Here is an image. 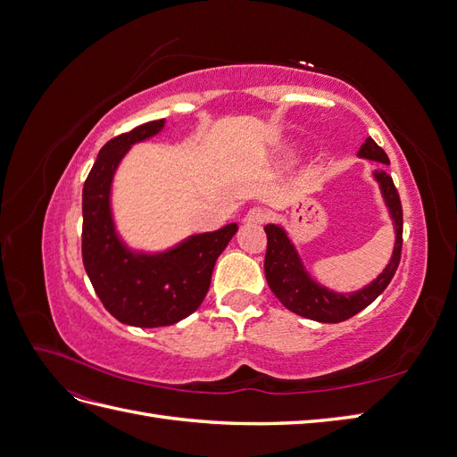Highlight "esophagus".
<instances>
[{
    "label": "esophagus",
    "mask_w": 457,
    "mask_h": 457,
    "mask_svg": "<svg viewBox=\"0 0 457 457\" xmlns=\"http://www.w3.org/2000/svg\"><path fill=\"white\" fill-rule=\"evenodd\" d=\"M265 220H267V212L262 210V207H252V210L244 217L245 225H262Z\"/></svg>",
    "instance_id": "obj_1"
}]
</instances>
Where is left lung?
Returning a JSON list of instances; mask_svg holds the SVG:
<instances>
[{"label":"left lung","mask_w":457,"mask_h":457,"mask_svg":"<svg viewBox=\"0 0 457 457\" xmlns=\"http://www.w3.org/2000/svg\"><path fill=\"white\" fill-rule=\"evenodd\" d=\"M358 158L389 165V158H386L385 150L378 146L371 137H368L366 143L358 150ZM371 175L379 185L383 202L395 227V247L386 267L376 280L356 289V292H334V289L318 284L312 278L311 272L305 269V262H303L295 244L287 237L286 228L270 223L265 227V276L272 294L278 297L286 309L316 322L337 324L366 309L370 303L376 301L385 292V287L393 280L400 262V252H403V205H400L398 192L391 175H386L383 170H376Z\"/></svg>","instance_id":"8db88e82"}]
</instances>
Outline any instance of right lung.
<instances>
[{
    "label": "right lung",
    "mask_w": 457,
    "mask_h": 457,
    "mask_svg": "<svg viewBox=\"0 0 457 457\" xmlns=\"http://www.w3.org/2000/svg\"><path fill=\"white\" fill-rule=\"evenodd\" d=\"M165 128V120L143 123L110 139L84 185L81 257L95 294L116 320L137 328L171 326L195 312L210 289L217 257L238 230L237 223L192 234L163 252L133 250L114 223L112 183L133 145Z\"/></svg>",
    "instance_id": "1"
}]
</instances>
